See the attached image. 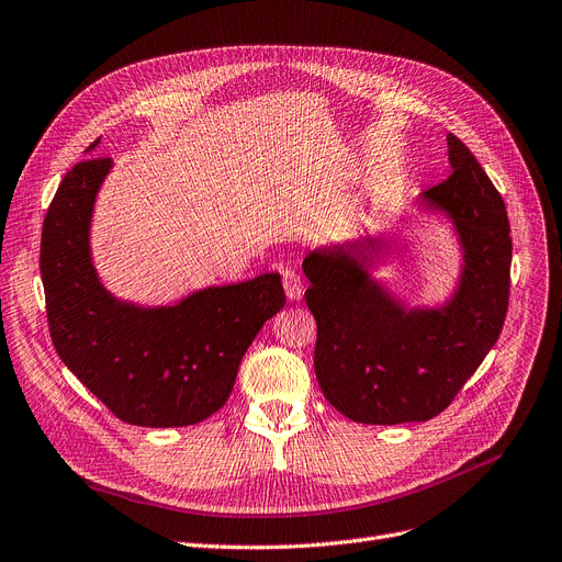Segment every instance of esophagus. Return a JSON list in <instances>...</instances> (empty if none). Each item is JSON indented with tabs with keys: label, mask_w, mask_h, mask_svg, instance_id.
<instances>
[{
	"label": "esophagus",
	"mask_w": 562,
	"mask_h": 562,
	"mask_svg": "<svg viewBox=\"0 0 562 562\" xmlns=\"http://www.w3.org/2000/svg\"><path fill=\"white\" fill-rule=\"evenodd\" d=\"M283 290H285V297L290 302H297L304 295V281L295 270H290V267L288 270H283Z\"/></svg>",
	"instance_id": "1"
}]
</instances>
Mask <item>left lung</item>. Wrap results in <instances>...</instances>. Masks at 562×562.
<instances>
[{
    "label": "left lung",
    "mask_w": 562,
    "mask_h": 562,
    "mask_svg": "<svg viewBox=\"0 0 562 562\" xmlns=\"http://www.w3.org/2000/svg\"><path fill=\"white\" fill-rule=\"evenodd\" d=\"M452 173L423 192L446 210L464 247V274L446 308L405 311L368 279L355 247L304 258L315 317V378L329 403L366 425L441 414L498 340L510 302L513 237L505 203L473 153L448 135Z\"/></svg>",
    "instance_id": "obj_1"
}]
</instances>
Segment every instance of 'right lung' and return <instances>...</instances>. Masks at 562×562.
<instances>
[{
  "instance_id": "1",
  "label": "right lung",
  "mask_w": 562,
  "mask_h": 562,
  "mask_svg": "<svg viewBox=\"0 0 562 562\" xmlns=\"http://www.w3.org/2000/svg\"><path fill=\"white\" fill-rule=\"evenodd\" d=\"M110 167V157L77 162L45 212L41 277L52 342L123 423H201L226 405L247 347L283 308L281 277L207 288L169 308L116 302L89 256L91 210Z\"/></svg>"
}]
</instances>
